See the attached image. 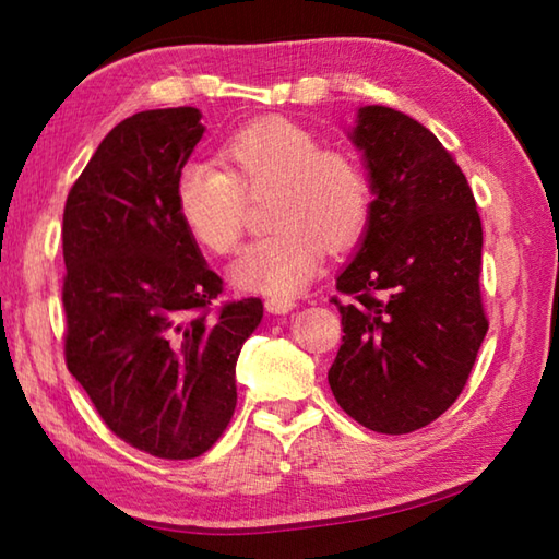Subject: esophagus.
I'll use <instances>...</instances> for the list:
<instances>
[{
    "label": "esophagus",
    "mask_w": 559,
    "mask_h": 559,
    "mask_svg": "<svg viewBox=\"0 0 559 559\" xmlns=\"http://www.w3.org/2000/svg\"><path fill=\"white\" fill-rule=\"evenodd\" d=\"M293 308H296V300H293V298H281V296L266 298V310H269V313L283 316V313H288V310H293Z\"/></svg>",
    "instance_id": "obj_1"
}]
</instances>
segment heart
I'll return each mask as SVG.
<instances>
[{
  "instance_id": "1",
  "label": "heart",
  "mask_w": 559,
  "mask_h": 559,
  "mask_svg": "<svg viewBox=\"0 0 559 559\" xmlns=\"http://www.w3.org/2000/svg\"><path fill=\"white\" fill-rule=\"evenodd\" d=\"M226 173L187 165L177 177V216L212 253L236 251L243 234V192L271 189L273 231L246 246L231 266L234 286L253 293H290L308 286L330 251L357 241L370 214V187L353 157L320 150L316 132L271 116L246 122L222 145Z\"/></svg>"
}]
</instances>
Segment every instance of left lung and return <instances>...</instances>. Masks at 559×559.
<instances>
[{
	"instance_id": "1",
	"label": "left lung",
	"mask_w": 559,
	"mask_h": 559,
	"mask_svg": "<svg viewBox=\"0 0 559 559\" xmlns=\"http://www.w3.org/2000/svg\"><path fill=\"white\" fill-rule=\"evenodd\" d=\"M347 135L374 200L337 276L345 335L328 382L362 427L409 433L456 402L488 333L484 229L466 175L421 122L365 106Z\"/></svg>"
}]
</instances>
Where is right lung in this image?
I'll list each match as a JSON object with an SVG mask.
<instances>
[{
  "instance_id": "right-lung-1",
  "label": "right lung",
  "mask_w": 559,
  "mask_h": 559,
  "mask_svg": "<svg viewBox=\"0 0 559 559\" xmlns=\"http://www.w3.org/2000/svg\"><path fill=\"white\" fill-rule=\"evenodd\" d=\"M204 135L197 108L118 122L63 210L66 365L108 429L157 459H197L236 406V359L259 298L212 310L222 278L177 216L175 185Z\"/></svg>"
}]
</instances>
